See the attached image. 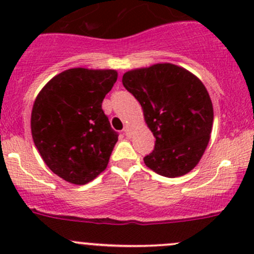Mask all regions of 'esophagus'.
I'll return each mask as SVG.
<instances>
[{
  "instance_id": "34e87169",
  "label": "esophagus",
  "mask_w": 254,
  "mask_h": 254,
  "mask_svg": "<svg viewBox=\"0 0 254 254\" xmlns=\"http://www.w3.org/2000/svg\"><path fill=\"white\" fill-rule=\"evenodd\" d=\"M124 132H125V135H127V137L131 136V129H130V127H125Z\"/></svg>"
}]
</instances>
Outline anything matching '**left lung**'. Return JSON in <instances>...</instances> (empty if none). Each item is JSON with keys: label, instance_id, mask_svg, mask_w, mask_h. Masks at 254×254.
Returning a JSON list of instances; mask_svg holds the SVG:
<instances>
[{"label": "left lung", "instance_id": "left-lung-1", "mask_svg": "<svg viewBox=\"0 0 254 254\" xmlns=\"http://www.w3.org/2000/svg\"><path fill=\"white\" fill-rule=\"evenodd\" d=\"M123 84L141 104L145 123L156 137L145 165L168 178L190 172L205 152L214 122L203 82L184 67L165 63L127 71Z\"/></svg>", "mask_w": 254, "mask_h": 254}]
</instances>
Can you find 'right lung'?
Segmentation results:
<instances>
[{"label":"right lung","mask_w":254,"mask_h":254,"mask_svg":"<svg viewBox=\"0 0 254 254\" xmlns=\"http://www.w3.org/2000/svg\"><path fill=\"white\" fill-rule=\"evenodd\" d=\"M117 78L115 70L68 68L54 76L35 98L33 141L45 165L68 183H88L108 166L118 135L102 102Z\"/></svg>","instance_id":"add662e5"}]
</instances>
